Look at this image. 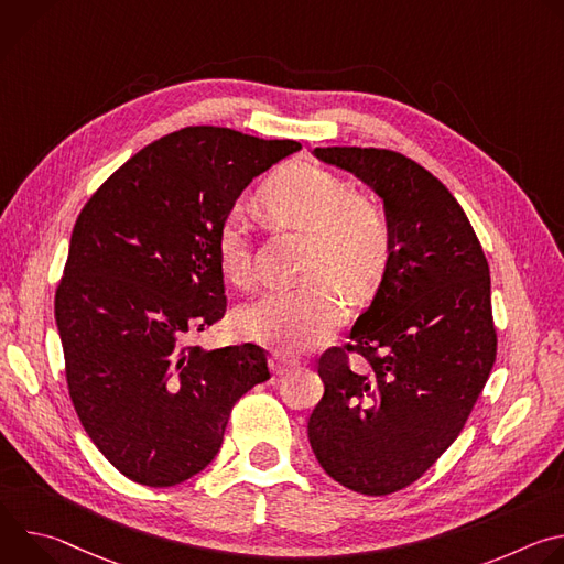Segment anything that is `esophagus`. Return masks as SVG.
I'll list each match as a JSON object with an SVG mask.
<instances>
[{"mask_svg":"<svg viewBox=\"0 0 564 564\" xmlns=\"http://www.w3.org/2000/svg\"><path fill=\"white\" fill-rule=\"evenodd\" d=\"M296 366H299V361L292 359V357H288V355H283V352H274V355L270 357V368H272V372H274L276 377L285 375L288 370H292V368H296Z\"/></svg>","mask_w":564,"mask_h":564,"instance_id":"obj_1","label":"esophagus"}]
</instances>
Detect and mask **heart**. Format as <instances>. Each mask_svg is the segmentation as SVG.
I'll return each instance as SVG.
<instances>
[{
  "label": "heart",
  "mask_w": 564,
  "mask_h": 564,
  "mask_svg": "<svg viewBox=\"0 0 564 564\" xmlns=\"http://www.w3.org/2000/svg\"><path fill=\"white\" fill-rule=\"evenodd\" d=\"M257 200L274 220L312 234L305 270L312 281L268 290L236 314V326L248 339L288 352L310 350L328 341L346 318L344 294L333 280L352 296H364L383 279L394 248L390 218L364 200L352 181L305 160L276 170ZM214 254L229 283L246 288L252 281V248L240 212L220 223Z\"/></svg>",
  "instance_id": "obj_1"
}]
</instances>
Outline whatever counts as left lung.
Instances as JSON below:
<instances>
[{
    "mask_svg": "<svg viewBox=\"0 0 564 564\" xmlns=\"http://www.w3.org/2000/svg\"><path fill=\"white\" fill-rule=\"evenodd\" d=\"M314 155L375 189L394 248L350 341L316 361L326 390L307 437L339 485L388 496L455 442L491 375L489 263L459 203L415 160L375 147H316Z\"/></svg>",
    "mask_w": 564,
    "mask_h": 564,
    "instance_id": "obj_1",
    "label": "left lung"
}]
</instances>
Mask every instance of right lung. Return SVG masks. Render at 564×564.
I'll use <instances>...</instances> for the list:
<instances>
[{"label": "right lung", "mask_w": 564, "mask_h": 564, "mask_svg": "<svg viewBox=\"0 0 564 564\" xmlns=\"http://www.w3.org/2000/svg\"><path fill=\"white\" fill-rule=\"evenodd\" d=\"M225 127L160 138L79 212L55 290L68 394L98 451L144 487H174L220 451L236 401L270 379L254 344L203 350L227 307L214 254L252 178L299 151Z\"/></svg>", "instance_id": "obj_1"}]
</instances>
